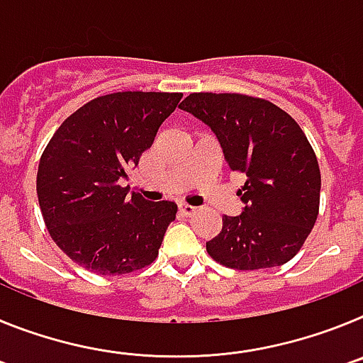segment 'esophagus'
Here are the masks:
<instances>
[{"label":"esophagus","instance_id":"34e87169","mask_svg":"<svg viewBox=\"0 0 363 363\" xmlns=\"http://www.w3.org/2000/svg\"><path fill=\"white\" fill-rule=\"evenodd\" d=\"M178 209L184 216H192V214L196 213V207H192V205H187V203H179Z\"/></svg>","mask_w":363,"mask_h":363}]
</instances>
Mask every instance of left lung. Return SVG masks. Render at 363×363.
Wrapping results in <instances>:
<instances>
[{"label": "left lung", "instance_id": "8db88e82", "mask_svg": "<svg viewBox=\"0 0 363 363\" xmlns=\"http://www.w3.org/2000/svg\"><path fill=\"white\" fill-rule=\"evenodd\" d=\"M179 107L209 125L230 171L243 172L240 216H223L211 258L236 271L277 267L296 256L320 209V167L300 125L264 98L194 92Z\"/></svg>", "mask_w": 363, "mask_h": 363}]
</instances>
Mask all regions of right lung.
Masks as SVG:
<instances>
[{
    "label": "right lung",
    "mask_w": 363,
    "mask_h": 363,
    "mask_svg": "<svg viewBox=\"0 0 363 363\" xmlns=\"http://www.w3.org/2000/svg\"><path fill=\"white\" fill-rule=\"evenodd\" d=\"M182 92L127 91L70 114L41 154L36 191L50 238L86 271L120 277L156 259L174 201L127 196L120 178L140 162Z\"/></svg>",
    "instance_id": "1"
}]
</instances>
